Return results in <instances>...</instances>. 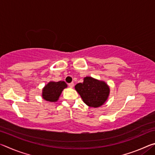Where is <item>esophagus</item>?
Here are the masks:
<instances>
[{"label": "esophagus", "mask_w": 155, "mask_h": 155, "mask_svg": "<svg viewBox=\"0 0 155 155\" xmlns=\"http://www.w3.org/2000/svg\"><path fill=\"white\" fill-rule=\"evenodd\" d=\"M68 86H69V87H70V88H72L73 87H74V83H69V84H68Z\"/></svg>", "instance_id": "esophagus-1"}]
</instances>
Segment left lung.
Listing matches in <instances>:
<instances>
[{
  "label": "left lung",
  "mask_w": 155,
  "mask_h": 155,
  "mask_svg": "<svg viewBox=\"0 0 155 155\" xmlns=\"http://www.w3.org/2000/svg\"><path fill=\"white\" fill-rule=\"evenodd\" d=\"M75 90L79 94L87 106L99 107L107 101L110 90L108 85L103 81L91 77L84 78L83 82L75 85Z\"/></svg>",
  "instance_id": "8db88e82"
}]
</instances>
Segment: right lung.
<instances>
[{
    "mask_svg": "<svg viewBox=\"0 0 155 155\" xmlns=\"http://www.w3.org/2000/svg\"><path fill=\"white\" fill-rule=\"evenodd\" d=\"M67 87L64 81L49 82L42 90V98L49 102H57L64 89Z\"/></svg>",
    "mask_w": 155,
    "mask_h": 155,
    "instance_id": "right-lung-1",
    "label": "right lung"
}]
</instances>
